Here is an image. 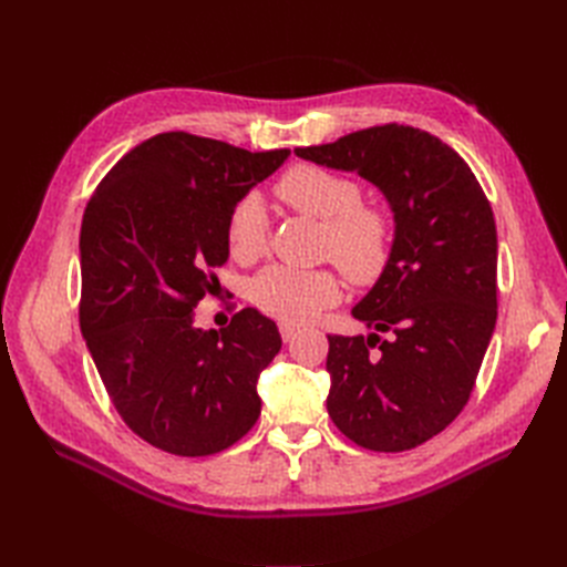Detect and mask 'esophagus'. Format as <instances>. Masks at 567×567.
<instances>
[{
	"label": "esophagus",
	"instance_id": "esophagus-1",
	"mask_svg": "<svg viewBox=\"0 0 567 567\" xmlns=\"http://www.w3.org/2000/svg\"><path fill=\"white\" fill-rule=\"evenodd\" d=\"M279 333H281V339L288 343V341L296 339L298 327H293V324H279Z\"/></svg>",
	"mask_w": 567,
	"mask_h": 567
}]
</instances>
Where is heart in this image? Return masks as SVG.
Wrapping results in <instances>:
<instances>
[{
    "instance_id": "heart-1",
    "label": "heart",
    "mask_w": 567,
    "mask_h": 567,
    "mask_svg": "<svg viewBox=\"0 0 567 567\" xmlns=\"http://www.w3.org/2000/svg\"><path fill=\"white\" fill-rule=\"evenodd\" d=\"M298 214L317 219L319 252L333 259L348 281L372 286L386 271L393 252L389 212L362 203V183L317 164H296L274 186ZM269 217L255 193L243 195L228 212L226 246L236 262L248 265L265 255ZM250 296L265 315L284 324H305L341 300V281L333 269H290L274 265L252 279Z\"/></svg>"
}]
</instances>
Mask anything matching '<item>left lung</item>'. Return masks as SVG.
<instances>
[{"mask_svg":"<svg viewBox=\"0 0 567 567\" xmlns=\"http://www.w3.org/2000/svg\"><path fill=\"white\" fill-rule=\"evenodd\" d=\"M384 193L395 234L386 271L355 308L370 336H329L327 410L358 446H420L461 415L496 327V224L465 159L412 126H372L296 147Z\"/></svg>","mask_w":567,"mask_h":567,"instance_id":"8db88e82","label":"left lung"}]
</instances>
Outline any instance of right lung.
<instances>
[{"mask_svg":"<svg viewBox=\"0 0 567 567\" xmlns=\"http://www.w3.org/2000/svg\"><path fill=\"white\" fill-rule=\"evenodd\" d=\"M288 150L248 152L183 131L135 145L106 174L81 226V331L133 434L200 457L234 446L262 410L257 377L281 350L274 321L243 308L195 327L228 259L226 219Z\"/></svg>","mask_w":567,"mask_h":567,"instance_id":"right-lung-1","label":"right lung"}]
</instances>
